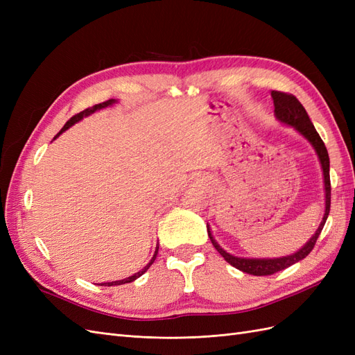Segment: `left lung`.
I'll return each instance as SVG.
<instances>
[{
	"label": "left lung",
	"mask_w": 355,
	"mask_h": 355,
	"mask_svg": "<svg viewBox=\"0 0 355 355\" xmlns=\"http://www.w3.org/2000/svg\"><path fill=\"white\" fill-rule=\"evenodd\" d=\"M271 96L274 101V112H275V116L278 118V120L284 124L293 125L300 135H304L308 139L311 145H313L315 149V153L320 158L321 168H323V175H324L326 211H324V218H323V220H321L318 230L313 235V239H309V241L302 247V249L290 256L274 257V259H245V257H235V256L227 253L216 241L213 240L211 234H210V228L207 225V232H209L210 241L214 245V249L220 253V256H223V259L243 272L252 274V275H259V277L261 275H272L278 271H283V270H286V268L292 266L293 263L302 261L304 257H306L311 253V250L314 249V245L318 240V235L321 234V230H323L324 223L327 220V216H329V211H330V189H331L330 188V173H329L330 161H329V154H327L324 142L321 141V137L317 133L314 124L311 123L302 103H300L293 94L272 90Z\"/></svg>",
	"instance_id": "1"
}]
</instances>
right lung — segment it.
<instances>
[{"instance_id": "right-lung-1", "label": "right lung", "mask_w": 355, "mask_h": 355, "mask_svg": "<svg viewBox=\"0 0 355 355\" xmlns=\"http://www.w3.org/2000/svg\"><path fill=\"white\" fill-rule=\"evenodd\" d=\"M115 101L114 99H110V101H106V102H102V103H98V105H94V106H92V108H87V110H84L83 112H80V114H75L72 118H69V120L67 121V124L62 127V130L55 136V139L62 133V132H65L67 128H69L72 124H75L77 121H80L83 116H87V115H90V114H93L94 111H98V110H102V108H105V106H110V105H112ZM157 253H158V245H157V249H155V253H154V256H153V259H151V262H149L142 271H139L137 274H135V275H132V277H128V278H124V280H118V282H111V283H102L101 286H120V284H125V283H132V282H135L136 278H139L141 277L144 272H146V270L149 266H151L153 263H154V261H155V257H157Z\"/></svg>"}]
</instances>
